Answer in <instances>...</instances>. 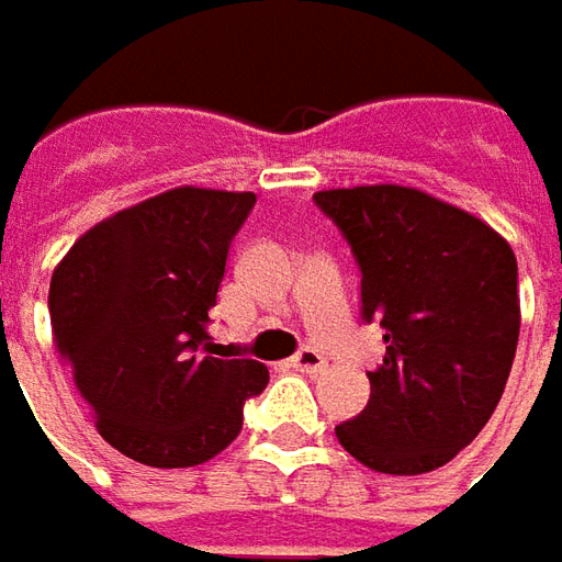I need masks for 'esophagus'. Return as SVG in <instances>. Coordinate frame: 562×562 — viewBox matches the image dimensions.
Wrapping results in <instances>:
<instances>
[{"label":"esophagus","instance_id":"esophagus-1","mask_svg":"<svg viewBox=\"0 0 562 562\" xmlns=\"http://www.w3.org/2000/svg\"><path fill=\"white\" fill-rule=\"evenodd\" d=\"M290 364L296 368V371H303V374H322L327 368V359L318 352V349H312V346H303L293 359H290Z\"/></svg>","mask_w":562,"mask_h":562}]
</instances>
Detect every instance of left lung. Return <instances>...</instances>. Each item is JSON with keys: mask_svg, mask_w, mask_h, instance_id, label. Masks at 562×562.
<instances>
[{"mask_svg": "<svg viewBox=\"0 0 562 562\" xmlns=\"http://www.w3.org/2000/svg\"><path fill=\"white\" fill-rule=\"evenodd\" d=\"M361 269V318L386 352L340 446L378 473L417 476L467 448L501 402L519 340L517 256L483 220L417 188L315 194Z\"/></svg>", "mask_w": 562, "mask_h": 562, "instance_id": "1", "label": "left lung"}]
</instances>
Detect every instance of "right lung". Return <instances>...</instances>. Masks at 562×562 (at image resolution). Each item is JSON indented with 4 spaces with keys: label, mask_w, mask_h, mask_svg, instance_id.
Returning <instances> with one entry per match:
<instances>
[{
    "label": "right lung",
    "mask_w": 562,
    "mask_h": 562,
    "mask_svg": "<svg viewBox=\"0 0 562 562\" xmlns=\"http://www.w3.org/2000/svg\"><path fill=\"white\" fill-rule=\"evenodd\" d=\"M250 191L172 188L98 222L58 262L52 330L104 442L148 467H194L232 446L269 371L210 342L228 247Z\"/></svg>",
    "instance_id": "right-lung-1"
}]
</instances>
